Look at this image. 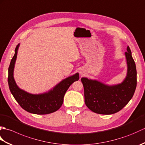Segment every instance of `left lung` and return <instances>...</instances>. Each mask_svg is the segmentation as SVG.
<instances>
[{
	"label": "left lung",
	"instance_id": "left-lung-1",
	"mask_svg": "<svg viewBox=\"0 0 145 145\" xmlns=\"http://www.w3.org/2000/svg\"><path fill=\"white\" fill-rule=\"evenodd\" d=\"M127 50V75L121 84L110 86L87 78H81L85 103L92 112L102 115L115 113L127 105L133 97L137 87V69L129 46Z\"/></svg>",
	"mask_w": 145,
	"mask_h": 145
}]
</instances>
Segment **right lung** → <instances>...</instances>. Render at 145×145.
Listing matches in <instances>:
<instances>
[{
    "instance_id": "obj_1",
    "label": "right lung",
    "mask_w": 145,
    "mask_h": 145,
    "mask_svg": "<svg viewBox=\"0 0 145 145\" xmlns=\"http://www.w3.org/2000/svg\"><path fill=\"white\" fill-rule=\"evenodd\" d=\"M19 44L15 49V54L8 67V84L9 89L20 106L29 113L45 115L56 112L62 105L63 97L68 88L73 82L79 80V74L69 76L60 82L47 93L33 95L27 93L18 87L14 78V69Z\"/></svg>"
}]
</instances>
